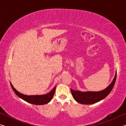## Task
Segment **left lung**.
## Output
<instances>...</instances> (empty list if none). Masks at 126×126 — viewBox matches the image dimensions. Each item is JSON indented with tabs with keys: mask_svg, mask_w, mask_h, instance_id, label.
Here are the masks:
<instances>
[{
	"mask_svg": "<svg viewBox=\"0 0 126 126\" xmlns=\"http://www.w3.org/2000/svg\"><path fill=\"white\" fill-rule=\"evenodd\" d=\"M117 71L114 78L109 86L106 89L98 92H81L71 89L72 96L76 101L80 104H92L99 102L107 96L112 90L116 80Z\"/></svg>",
	"mask_w": 126,
	"mask_h": 126,
	"instance_id": "1",
	"label": "left lung"
}]
</instances>
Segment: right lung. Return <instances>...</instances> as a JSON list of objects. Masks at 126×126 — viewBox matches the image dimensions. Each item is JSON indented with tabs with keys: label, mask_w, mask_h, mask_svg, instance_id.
Masks as SVG:
<instances>
[{
	"label": "right lung",
	"mask_w": 126,
	"mask_h": 126,
	"mask_svg": "<svg viewBox=\"0 0 126 126\" xmlns=\"http://www.w3.org/2000/svg\"><path fill=\"white\" fill-rule=\"evenodd\" d=\"M11 87L14 91L15 93L20 98L24 100L25 101L28 102L29 103L35 104V105H43L49 103L53 98V95L54 94L56 87H55L49 93L44 95H27L19 92L14 88L12 83H10Z\"/></svg>",
	"instance_id": "right-lung-1"
}]
</instances>
